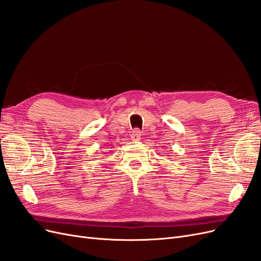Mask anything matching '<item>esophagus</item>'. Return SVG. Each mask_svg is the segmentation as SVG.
<instances>
[{
    "instance_id": "obj_1",
    "label": "esophagus",
    "mask_w": 261,
    "mask_h": 261,
    "mask_svg": "<svg viewBox=\"0 0 261 261\" xmlns=\"http://www.w3.org/2000/svg\"><path fill=\"white\" fill-rule=\"evenodd\" d=\"M132 139L134 140H139L140 137H141V132L139 129H135L133 133H132Z\"/></svg>"
}]
</instances>
